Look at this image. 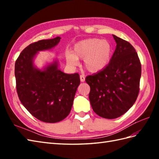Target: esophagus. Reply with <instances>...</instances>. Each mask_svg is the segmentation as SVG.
Here are the masks:
<instances>
[{
  "label": "esophagus",
  "instance_id": "obj_1",
  "mask_svg": "<svg viewBox=\"0 0 159 159\" xmlns=\"http://www.w3.org/2000/svg\"><path fill=\"white\" fill-rule=\"evenodd\" d=\"M80 81L81 82H84L85 80V76L84 74H81V75L80 76Z\"/></svg>",
  "mask_w": 159,
  "mask_h": 159
}]
</instances>
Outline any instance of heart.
<instances>
[{"label": "heart", "instance_id": "1", "mask_svg": "<svg viewBox=\"0 0 159 159\" xmlns=\"http://www.w3.org/2000/svg\"><path fill=\"white\" fill-rule=\"evenodd\" d=\"M112 52L113 47L108 40L92 38L76 43L73 54L67 52L66 58L67 63L73 66L79 63L78 58L84 59L85 68L92 72H97L109 64Z\"/></svg>", "mask_w": 159, "mask_h": 159}]
</instances>
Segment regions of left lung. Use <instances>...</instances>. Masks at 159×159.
<instances>
[{
	"label": "left lung",
	"instance_id": "1",
	"mask_svg": "<svg viewBox=\"0 0 159 159\" xmlns=\"http://www.w3.org/2000/svg\"><path fill=\"white\" fill-rule=\"evenodd\" d=\"M117 46L109 63L86 77L94 112L106 119L122 116L133 105L139 92L141 66L130 43L113 35Z\"/></svg>",
	"mask_w": 159,
	"mask_h": 159
}]
</instances>
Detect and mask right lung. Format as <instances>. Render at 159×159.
<instances>
[{
  "instance_id": "1",
  "label": "right lung",
  "mask_w": 159,
  "mask_h": 159,
  "mask_svg": "<svg viewBox=\"0 0 159 159\" xmlns=\"http://www.w3.org/2000/svg\"><path fill=\"white\" fill-rule=\"evenodd\" d=\"M59 37L32 43L20 54L15 63L16 90L20 102L39 120L56 123L70 113L80 76L59 70L55 61L41 71L33 66L37 52L50 49L60 41Z\"/></svg>"
}]
</instances>
